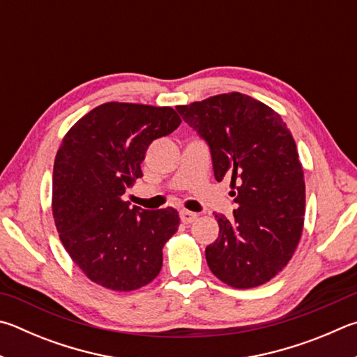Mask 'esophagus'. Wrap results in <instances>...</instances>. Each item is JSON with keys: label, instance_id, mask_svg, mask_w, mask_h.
I'll use <instances>...</instances> for the list:
<instances>
[{"label": "esophagus", "instance_id": "1", "mask_svg": "<svg viewBox=\"0 0 357 357\" xmlns=\"http://www.w3.org/2000/svg\"><path fill=\"white\" fill-rule=\"evenodd\" d=\"M197 213L195 212H190V211H181V222H183L184 225H190L197 220Z\"/></svg>", "mask_w": 357, "mask_h": 357}]
</instances>
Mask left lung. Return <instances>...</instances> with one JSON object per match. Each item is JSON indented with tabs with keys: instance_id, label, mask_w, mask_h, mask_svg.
<instances>
[{
	"instance_id": "obj_1",
	"label": "left lung",
	"mask_w": 357,
	"mask_h": 357,
	"mask_svg": "<svg viewBox=\"0 0 357 357\" xmlns=\"http://www.w3.org/2000/svg\"><path fill=\"white\" fill-rule=\"evenodd\" d=\"M176 111L209 145L215 179L229 178L234 189L232 217L215 213L207 265L234 289L262 286L286 267L303 232L306 185L295 140L280 114L238 92Z\"/></svg>"
}]
</instances>
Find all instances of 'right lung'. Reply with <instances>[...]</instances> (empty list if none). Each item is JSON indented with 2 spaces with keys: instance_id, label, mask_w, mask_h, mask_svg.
Returning <instances> with one entry per match:
<instances>
[{
  "instance_id": "right-lung-1",
  "label": "right lung",
  "mask_w": 357,
  "mask_h": 357,
  "mask_svg": "<svg viewBox=\"0 0 357 357\" xmlns=\"http://www.w3.org/2000/svg\"><path fill=\"white\" fill-rule=\"evenodd\" d=\"M179 125L172 107L112 101L63 137L54 159L53 217L63 248L90 281L131 291L159 275L178 211L131 207L123 195L144 176L140 164L151 142Z\"/></svg>"
}]
</instances>
